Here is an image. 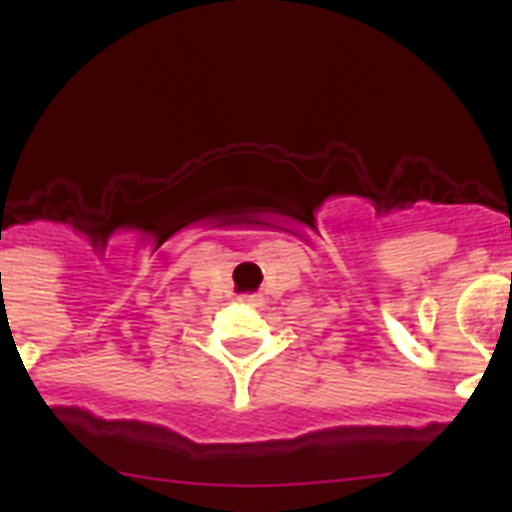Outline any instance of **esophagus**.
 Returning a JSON list of instances; mask_svg holds the SVG:
<instances>
[{
	"instance_id": "obj_1",
	"label": "esophagus",
	"mask_w": 512,
	"mask_h": 512,
	"mask_svg": "<svg viewBox=\"0 0 512 512\" xmlns=\"http://www.w3.org/2000/svg\"><path fill=\"white\" fill-rule=\"evenodd\" d=\"M241 302H246V305H259V295H243Z\"/></svg>"
}]
</instances>
